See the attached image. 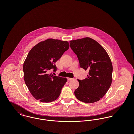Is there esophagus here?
<instances>
[{
	"label": "esophagus",
	"mask_w": 134,
	"mask_h": 134,
	"mask_svg": "<svg viewBox=\"0 0 134 134\" xmlns=\"http://www.w3.org/2000/svg\"><path fill=\"white\" fill-rule=\"evenodd\" d=\"M67 79H68V81H71V80H73V79H74V78H69V77H68V78H67Z\"/></svg>",
	"instance_id": "esophagus-1"
}]
</instances>
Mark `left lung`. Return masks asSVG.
<instances>
[{
	"label": "left lung",
	"instance_id": "1",
	"mask_svg": "<svg viewBox=\"0 0 134 134\" xmlns=\"http://www.w3.org/2000/svg\"><path fill=\"white\" fill-rule=\"evenodd\" d=\"M70 45L80 67L89 71L87 78L78 79L79 85L74 94L81 102H96L106 94L111 84L113 65L110 58L101 45L88 37L70 41Z\"/></svg>",
	"mask_w": 134,
	"mask_h": 134
}]
</instances>
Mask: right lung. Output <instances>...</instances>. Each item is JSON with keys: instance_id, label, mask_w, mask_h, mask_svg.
<instances>
[{"instance_id": "1", "label": "right lung", "mask_w": 134, "mask_h": 134, "mask_svg": "<svg viewBox=\"0 0 134 134\" xmlns=\"http://www.w3.org/2000/svg\"><path fill=\"white\" fill-rule=\"evenodd\" d=\"M69 48L67 41L49 38L32 48L23 65L24 77L30 92L37 100L50 102L57 99L67 78L48 74L57 70L55 63Z\"/></svg>"}]
</instances>
